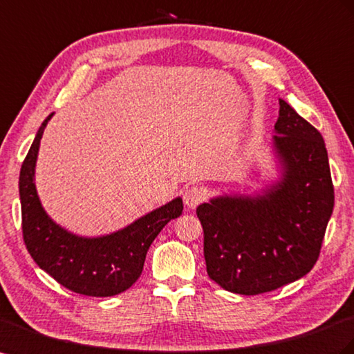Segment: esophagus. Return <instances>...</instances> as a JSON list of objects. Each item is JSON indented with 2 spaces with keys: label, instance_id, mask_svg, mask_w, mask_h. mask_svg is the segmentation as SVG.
<instances>
[{
  "label": "esophagus",
  "instance_id": "34e87169",
  "mask_svg": "<svg viewBox=\"0 0 354 354\" xmlns=\"http://www.w3.org/2000/svg\"><path fill=\"white\" fill-rule=\"evenodd\" d=\"M207 199V190L201 186H190L185 190L183 201L187 208H196Z\"/></svg>",
  "mask_w": 354,
  "mask_h": 354
}]
</instances>
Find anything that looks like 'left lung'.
I'll list each match as a JSON object with an SVG mask.
<instances>
[{
  "label": "left lung",
  "mask_w": 354,
  "mask_h": 354,
  "mask_svg": "<svg viewBox=\"0 0 354 354\" xmlns=\"http://www.w3.org/2000/svg\"><path fill=\"white\" fill-rule=\"evenodd\" d=\"M274 128L280 183L262 196H221L196 208L207 274L232 293L272 292L308 274L333 209L322 133L283 100Z\"/></svg>",
  "instance_id": "8db88e82"
}]
</instances>
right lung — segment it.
<instances>
[{"mask_svg":"<svg viewBox=\"0 0 354 354\" xmlns=\"http://www.w3.org/2000/svg\"><path fill=\"white\" fill-rule=\"evenodd\" d=\"M52 116L38 129L19 177L25 245L35 263L68 290L97 298L119 295L138 280L150 244L181 214L183 201L176 198L111 235L82 238L66 232L46 214L34 183L38 147Z\"/></svg>","mask_w":354,"mask_h":354,"instance_id":"add662e5","label":"right lung"}]
</instances>
